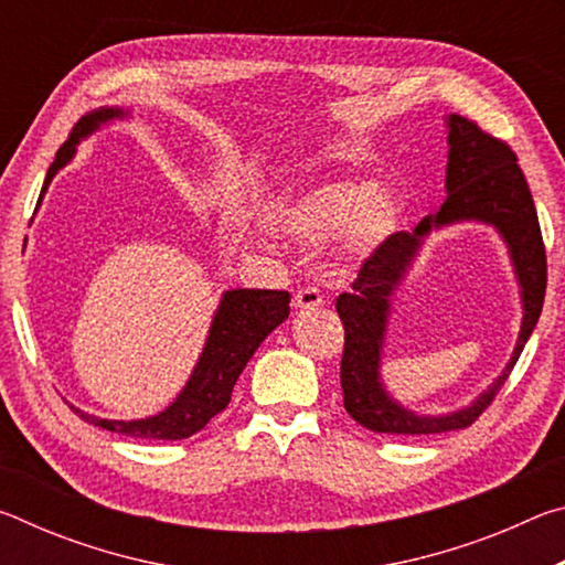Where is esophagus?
Wrapping results in <instances>:
<instances>
[{
	"instance_id": "obj_1",
	"label": "esophagus",
	"mask_w": 565,
	"mask_h": 565,
	"mask_svg": "<svg viewBox=\"0 0 565 565\" xmlns=\"http://www.w3.org/2000/svg\"><path fill=\"white\" fill-rule=\"evenodd\" d=\"M321 303H323V296L317 286H303V289H299L294 296L296 309H313V306H321Z\"/></svg>"
}]
</instances>
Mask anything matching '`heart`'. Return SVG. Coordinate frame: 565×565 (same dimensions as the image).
I'll list each match as a JSON object with an SVG mask.
<instances>
[{
	"mask_svg": "<svg viewBox=\"0 0 565 565\" xmlns=\"http://www.w3.org/2000/svg\"><path fill=\"white\" fill-rule=\"evenodd\" d=\"M391 214L388 194L369 181H331L281 204L271 214V226L301 246H317L341 234L347 246L363 248L384 234Z\"/></svg>",
	"mask_w": 565,
	"mask_h": 565,
	"instance_id": "obj_1",
	"label": "heart"
}]
</instances>
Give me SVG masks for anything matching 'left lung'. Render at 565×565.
Returning <instances> with one entry per match:
<instances>
[{
  "mask_svg": "<svg viewBox=\"0 0 565 565\" xmlns=\"http://www.w3.org/2000/svg\"><path fill=\"white\" fill-rule=\"evenodd\" d=\"M448 169L441 209L436 216H426L414 232H396L384 238L353 279L349 294L337 299V311L343 323L341 353V388L343 408L353 420L376 434L396 436H431L458 431L493 404L505 379L519 361L525 341L539 323L543 296H546L548 266L543 246L539 214L519 167V157L493 134L483 131L473 119L461 114L448 117ZM463 217H478L500 228L512 248V258L524 289V327L516 351L500 381L473 407L448 417H416L391 402L377 381L380 341L385 330L387 296L395 288L413 258L420 235L431 225H443Z\"/></svg>",
  "mask_w": 565,
  "mask_h": 565,
  "instance_id": "left-lung-1",
  "label": "left lung"
}]
</instances>
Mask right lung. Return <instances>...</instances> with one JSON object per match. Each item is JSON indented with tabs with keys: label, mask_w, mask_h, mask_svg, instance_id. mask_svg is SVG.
I'll return each instance as SVG.
<instances>
[{
	"label": "right lung",
	"mask_w": 565,
	"mask_h": 565,
	"mask_svg": "<svg viewBox=\"0 0 565 565\" xmlns=\"http://www.w3.org/2000/svg\"><path fill=\"white\" fill-rule=\"evenodd\" d=\"M121 117L119 109H99L74 124L70 139L56 151V159L46 171L42 194L50 186L52 177L60 171L74 154V145L97 129L102 121ZM42 199V196H40ZM289 291H269V289H236L226 291L224 301L218 306L212 331H209L206 347L199 359L194 374H191L186 388L179 398L159 416L141 420H107L84 414L74 408L79 418L89 424L107 428L114 434L134 436V438H157V441H179L189 438L212 420L218 411H224L232 401V391L236 379L242 376L248 359L259 349V343L289 317Z\"/></svg>",
	"instance_id": "1"
}]
</instances>
